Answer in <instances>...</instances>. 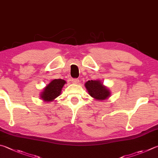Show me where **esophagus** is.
I'll return each instance as SVG.
<instances>
[{
  "mask_svg": "<svg viewBox=\"0 0 158 158\" xmlns=\"http://www.w3.org/2000/svg\"><path fill=\"white\" fill-rule=\"evenodd\" d=\"M72 81H73V83L74 84H77L79 82V80L78 79H73Z\"/></svg>",
  "mask_w": 158,
  "mask_h": 158,
  "instance_id": "obj_1",
  "label": "esophagus"
}]
</instances>
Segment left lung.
Instances as JSON below:
<instances>
[{
	"label": "left lung",
	"mask_w": 158,
	"mask_h": 158,
	"mask_svg": "<svg viewBox=\"0 0 158 158\" xmlns=\"http://www.w3.org/2000/svg\"><path fill=\"white\" fill-rule=\"evenodd\" d=\"M90 95L97 100H106L110 95V92L99 80H91L85 84Z\"/></svg>",
	"instance_id": "left-lung-1"
}]
</instances>
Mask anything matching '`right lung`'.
I'll return each mask as SVG.
<instances>
[{"label":"right lung","mask_w":158,"mask_h":158,"mask_svg":"<svg viewBox=\"0 0 158 158\" xmlns=\"http://www.w3.org/2000/svg\"><path fill=\"white\" fill-rule=\"evenodd\" d=\"M66 83L63 79H54L46 85L41 94V98L44 102H52L61 93L62 88Z\"/></svg>","instance_id":"1"}]
</instances>
